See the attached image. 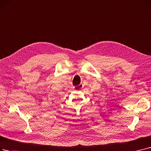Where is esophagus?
I'll list each match as a JSON object with an SVG mask.
<instances>
[{"instance_id": "esophagus-1", "label": "esophagus", "mask_w": 151, "mask_h": 151, "mask_svg": "<svg viewBox=\"0 0 151 151\" xmlns=\"http://www.w3.org/2000/svg\"><path fill=\"white\" fill-rule=\"evenodd\" d=\"M75 90H80V89H83V84H79V85H78V86H75Z\"/></svg>"}]
</instances>
